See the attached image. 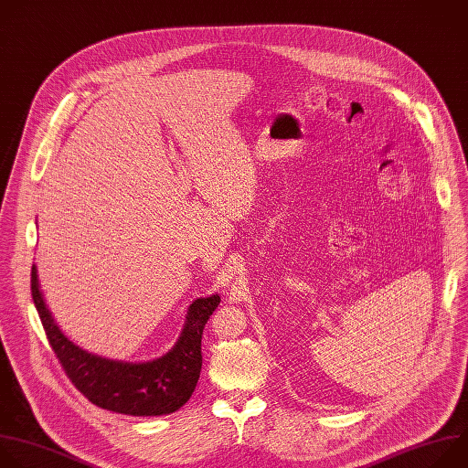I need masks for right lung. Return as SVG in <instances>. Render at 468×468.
<instances>
[{
  "instance_id": "add662e5",
  "label": "right lung",
  "mask_w": 468,
  "mask_h": 468,
  "mask_svg": "<svg viewBox=\"0 0 468 468\" xmlns=\"http://www.w3.org/2000/svg\"><path fill=\"white\" fill-rule=\"evenodd\" d=\"M31 295L66 377L91 404L133 417H158L176 411L190 400L201 375L203 330L219 306L218 295L192 303L176 345L162 357L145 363L112 361L75 346L46 308L35 265Z\"/></svg>"
}]
</instances>
